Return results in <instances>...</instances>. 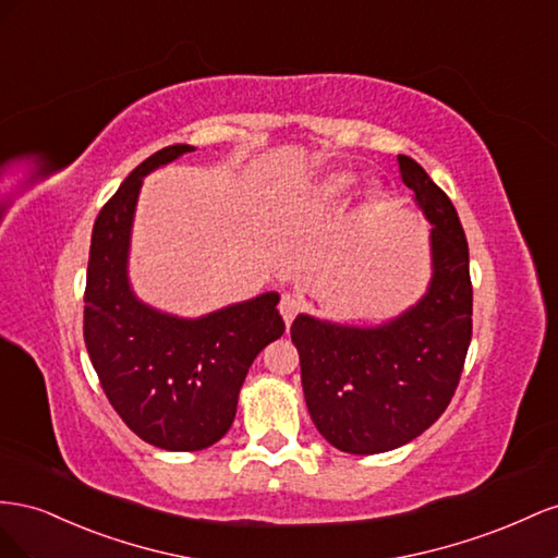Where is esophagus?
<instances>
[{
	"label": "esophagus",
	"instance_id": "1",
	"mask_svg": "<svg viewBox=\"0 0 558 558\" xmlns=\"http://www.w3.org/2000/svg\"><path fill=\"white\" fill-rule=\"evenodd\" d=\"M280 315H282V320H284V325H292V320H294V315L304 308V304H301V299L299 296H294V294H282V299H280Z\"/></svg>",
	"mask_w": 558,
	"mask_h": 558
}]
</instances>
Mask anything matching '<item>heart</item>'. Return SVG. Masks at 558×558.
I'll return each instance as SVG.
<instances>
[{"label": "heart", "instance_id": "1", "mask_svg": "<svg viewBox=\"0 0 558 558\" xmlns=\"http://www.w3.org/2000/svg\"><path fill=\"white\" fill-rule=\"evenodd\" d=\"M357 182V174L350 172V170H333V172H327L325 178H320L315 182L313 186V203L317 205H327V203H339L343 201L350 189L355 186Z\"/></svg>", "mask_w": 558, "mask_h": 558}]
</instances>
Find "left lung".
Returning <instances> with one entry per match:
<instances>
[{"mask_svg":"<svg viewBox=\"0 0 558 558\" xmlns=\"http://www.w3.org/2000/svg\"><path fill=\"white\" fill-rule=\"evenodd\" d=\"M397 163L429 225L425 294L380 325L299 313L290 329L317 433L355 456L423 435L449 407L472 339L470 252L458 213L411 156L400 154Z\"/></svg>","mask_w":558,"mask_h":558,"instance_id":"obj_1","label":"left lung"}]
</instances>
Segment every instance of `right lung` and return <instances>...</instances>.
Segmentation results:
<instances>
[{
    "label": "right lung",
    "instance_id": "add662e5",
    "mask_svg": "<svg viewBox=\"0 0 558 558\" xmlns=\"http://www.w3.org/2000/svg\"><path fill=\"white\" fill-rule=\"evenodd\" d=\"M196 151L172 145L142 161L95 219L86 276L84 341L109 404L151 447L201 451L229 433L247 369L282 337L278 292L198 317L142 301L129 276L131 235L149 172Z\"/></svg>",
    "mask_w": 558,
    "mask_h": 558
}]
</instances>
